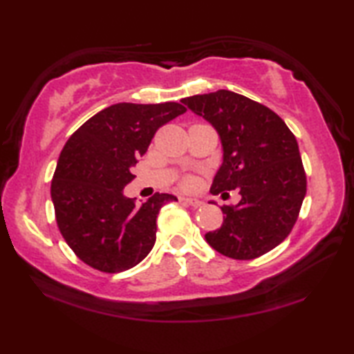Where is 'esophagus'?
Listing matches in <instances>:
<instances>
[{
    "label": "esophagus",
    "instance_id": "obj_1",
    "mask_svg": "<svg viewBox=\"0 0 354 354\" xmlns=\"http://www.w3.org/2000/svg\"><path fill=\"white\" fill-rule=\"evenodd\" d=\"M183 201L187 203V205L192 206V207H201L203 206V201L196 200V198H190V196H184Z\"/></svg>",
    "mask_w": 354,
    "mask_h": 354
}]
</instances>
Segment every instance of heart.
Segmentation results:
<instances>
[{
  "label": "heart",
  "instance_id": "obj_1",
  "mask_svg": "<svg viewBox=\"0 0 354 354\" xmlns=\"http://www.w3.org/2000/svg\"><path fill=\"white\" fill-rule=\"evenodd\" d=\"M184 185H185V187H190V185H192V179H185Z\"/></svg>",
  "mask_w": 354,
  "mask_h": 354
}]
</instances>
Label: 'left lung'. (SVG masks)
Masks as SVG:
<instances>
[{
    "mask_svg": "<svg viewBox=\"0 0 354 354\" xmlns=\"http://www.w3.org/2000/svg\"><path fill=\"white\" fill-rule=\"evenodd\" d=\"M218 133L223 162L211 194L237 189L241 201L223 206V225L206 242L223 256L248 261L268 253L290 234L304 195L306 173L298 143L283 118L231 91L181 100Z\"/></svg>",
    "mask_w": 354,
    "mask_h": 354,
    "instance_id": "8db88e82",
    "label": "left lung"
}]
</instances>
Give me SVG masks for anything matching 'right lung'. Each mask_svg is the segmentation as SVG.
<instances>
[{"label": "right lung", "instance_id": "obj_1", "mask_svg": "<svg viewBox=\"0 0 354 354\" xmlns=\"http://www.w3.org/2000/svg\"><path fill=\"white\" fill-rule=\"evenodd\" d=\"M185 112L179 103H118L71 134L51 181L56 221L65 242L87 266L118 273L147 257L156 218L175 195L154 194L142 206L123 195L133 169L160 127Z\"/></svg>", "mask_w": 354, "mask_h": 354}]
</instances>
